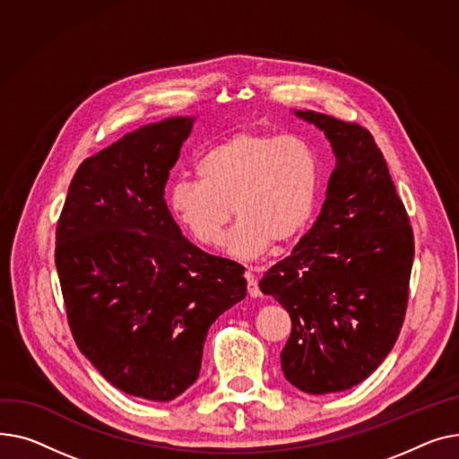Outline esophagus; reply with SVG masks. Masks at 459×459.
Returning <instances> with one entry per match:
<instances>
[{
  "mask_svg": "<svg viewBox=\"0 0 459 459\" xmlns=\"http://www.w3.org/2000/svg\"><path fill=\"white\" fill-rule=\"evenodd\" d=\"M245 278H247V283H248V294L252 296V299H257V296H261V290H259V285H257V278H255V274L250 271V268L247 271Z\"/></svg>",
  "mask_w": 459,
  "mask_h": 459,
  "instance_id": "34e87169",
  "label": "esophagus"
}]
</instances>
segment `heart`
I'll return each instance as SVG.
<instances>
[{
    "label": "heart",
    "mask_w": 459,
    "mask_h": 459,
    "mask_svg": "<svg viewBox=\"0 0 459 459\" xmlns=\"http://www.w3.org/2000/svg\"><path fill=\"white\" fill-rule=\"evenodd\" d=\"M198 181L178 179L167 191L176 222L195 242L217 248L231 207L238 219L226 250L240 261L263 257L309 226L320 185L315 148L296 134L238 131L196 160Z\"/></svg>",
    "instance_id": "b5f03b06"
}]
</instances>
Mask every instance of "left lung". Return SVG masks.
Returning a JSON list of instances; mask_svg holds the SVG:
<instances>
[{
	"label": "left lung",
	"mask_w": 459,
	"mask_h": 459,
	"mask_svg": "<svg viewBox=\"0 0 459 459\" xmlns=\"http://www.w3.org/2000/svg\"><path fill=\"white\" fill-rule=\"evenodd\" d=\"M294 115L325 131L335 169L316 222L259 289L292 320L280 356L285 378L328 394L361 384L394 346L408 306L413 230L365 127L315 111Z\"/></svg>",
	"instance_id": "8db88e82"
}]
</instances>
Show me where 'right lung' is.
Listing matches in <instances>:
<instances>
[{
  "label": "right lung",
  "mask_w": 459,
  "mask_h": 459,
  "mask_svg": "<svg viewBox=\"0 0 459 459\" xmlns=\"http://www.w3.org/2000/svg\"><path fill=\"white\" fill-rule=\"evenodd\" d=\"M195 120L143 126L85 159L56 233L79 350L111 385L153 402L198 380L207 330L247 296L245 268L185 238L165 200Z\"/></svg>",
  "instance_id": "obj_1"
}]
</instances>
